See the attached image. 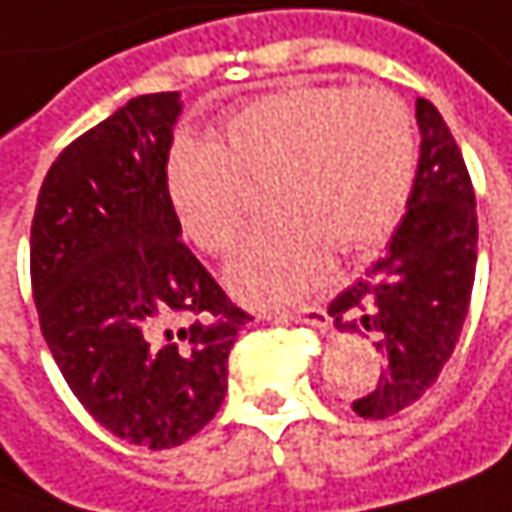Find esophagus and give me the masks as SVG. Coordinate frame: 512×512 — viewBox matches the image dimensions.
Here are the masks:
<instances>
[{"label":"esophagus","instance_id":"esophagus-1","mask_svg":"<svg viewBox=\"0 0 512 512\" xmlns=\"http://www.w3.org/2000/svg\"><path fill=\"white\" fill-rule=\"evenodd\" d=\"M275 318H284V321H295V324H313L327 330L330 327V316L327 310L321 307H301V310H286V313H275Z\"/></svg>","mask_w":512,"mask_h":512}]
</instances>
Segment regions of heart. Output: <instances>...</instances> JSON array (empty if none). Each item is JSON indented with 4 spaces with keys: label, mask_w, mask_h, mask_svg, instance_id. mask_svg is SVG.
Here are the masks:
<instances>
[{
    "label": "heart",
    "mask_w": 512,
    "mask_h": 512,
    "mask_svg": "<svg viewBox=\"0 0 512 512\" xmlns=\"http://www.w3.org/2000/svg\"><path fill=\"white\" fill-rule=\"evenodd\" d=\"M417 173V130L388 89L298 86L237 109L223 144L182 138L165 165L167 199L205 255L240 240L252 191L269 185L272 223L228 266L252 304L313 292L333 252L362 255L397 228Z\"/></svg>",
    "instance_id": "b5f03b06"
}]
</instances>
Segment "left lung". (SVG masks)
Returning a JSON list of instances; mask_svg holds the SVG:
<instances>
[{"label": "left lung", "mask_w": 512, "mask_h": 512, "mask_svg": "<svg viewBox=\"0 0 512 512\" xmlns=\"http://www.w3.org/2000/svg\"><path fill=\"white\" fill-rule=\"evenodd\" d=\"M420 165L406 217L368 275L330 304L342 330L376 333L385 371L353 411L382 420L417 403L452 359L464 327L475 260L478 214L461 147L435 104L417 98Z\"/></svg>", "instance_id": "1"}]
</instances>
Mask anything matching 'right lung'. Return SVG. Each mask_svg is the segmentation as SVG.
Instances as JSON below:
<instances>
[{
	"label": "right lung",
	"instance_id": "right-lung-1",
	"mask_svg": "<svg viewBox=\"0 0 512 512\" xmlns=\"http://www.w3.org/2000/svg\"><path fill=\"white\" fill-rule=\"evenodd\" d=\"M179 92L138 95L51 165L31 223V289L46 345L104 429L170 449L228 388L249 313L179 240L165 165Z\"/></svg>",
	"mask_w": 512,
	"mask_h": 512
}]
</instances>
